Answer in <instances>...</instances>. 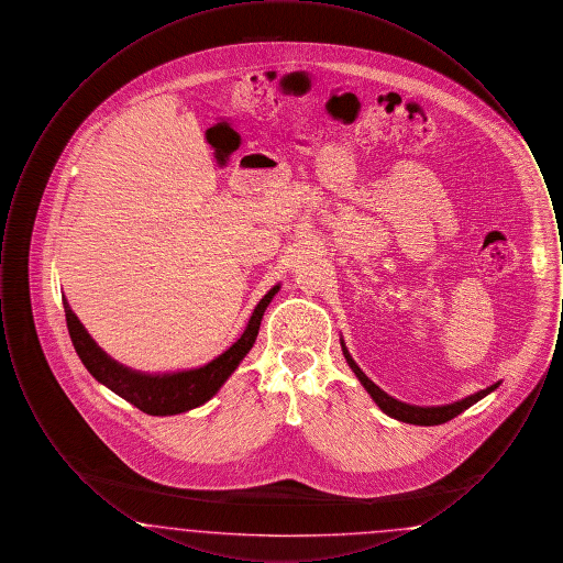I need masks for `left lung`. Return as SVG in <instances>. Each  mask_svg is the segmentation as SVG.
<instances>
[{
  "instance_id": "8db88e82",
  "label": "left lung",
  "mask_w": 563,
  "mask_h": 563,
  "mask_svg": "<svg viewBox=\"0 0 563 563\" xmlns=\"http://www.w3.org/2000/svg\"><path fill=\"white\" fill-rule=\"evenodd\" d=\"M340 344L344 350V356L349 361L350 369L358 377V382L363 384V388L369 393V397L374 399L375 405L390 418L399 420V422H407V424H418V427H437V424H445L450 422L455 416H460L464 409H468L471 405L482 401L483 397H487L489 393H494L500 382L487 386L485 390H479L475 395H468L466 399L460 401L448 402V405H432V407H422V405H409V402L399 401L395 397H390L388 393H384L379 386H375L374 382L363 374V369L354 363V358L350 356L349 349L344 344V340L340 338Z\"/></svg>"
}]
</instances>
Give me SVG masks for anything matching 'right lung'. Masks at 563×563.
Returning <instances> with one entry per match:
<instances>
[{
    "instance_id": "right-lung-1",
    "label": "right lung",
    "mask_w": 563,
    "mask_h": 563,
    "mask_svg": "<svg viewBox=\"0 0 563 563\" xmlns=\"http://www.w3.org/2000/svg\"><path fill=\"white\" fill-rule=\"evenodd\" d=\"M278 289L280 285H274L268 294L260 299L241 338L230 349L214 356L211 363L202 367L173 372V374H143L113 361L108 352L90 338V333L84 329V324L74 314L65 297H63V306H65V319H67V329H69L74 349L78 352L84 367L97 382L108 386L111 393L131 402L143 413L175 416L211 401L217 390L225 384V379L236 372L242 358L249 354V350L253 349L255 338L260 333L262 317L272 297L278 294Z\"/></svg>"
}]
</instances>
